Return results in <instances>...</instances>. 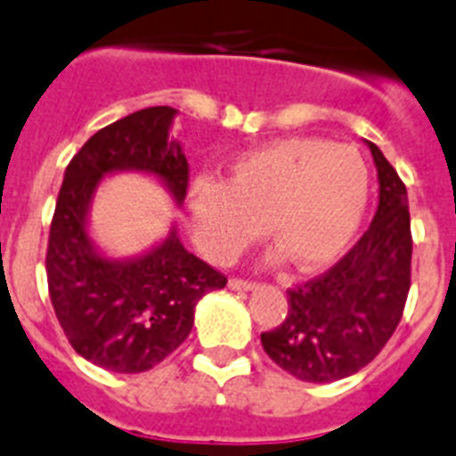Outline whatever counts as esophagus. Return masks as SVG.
Instances as JSON below:
<instances>
[{
  "instance_id": "34e87169",
  "label": "esophagus",
  "mask_w": 456,
  "mask_h": 456,
  "mask_svg": "<svg viewBox=\"0 0 456 456\" xmlns=\"http://www.w3.org/2000/svg\"><path fill=\"white\" fill-rule=\"evenodd\" d=\"M256 283L248 281V279H240V276H232L231 281H228V288H232V290H251Z\"/></svg>"
}]
</instances>
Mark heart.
<instances>
[{
	"mask_svg": "<svg viewBox=\"0 0 456 456\" xmlns=\"http://www.w3.org/2000/svg\"><path fill=\"white\" fill-rule=\"evenodd\" d=\"M369 170L360 151L321 138H283L231 163L224 182L189 193L200 248L231 263L263 235L299 270L339 258L367 208Z\"/></svg>",
	"mask_w": 456,
	"mask_h": 456,
	"instance_id": "heart-1",
	"label": "heart"
}]
</instances>
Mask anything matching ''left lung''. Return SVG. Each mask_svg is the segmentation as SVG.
<instances>
[{
  "label": "left lung",
  "instance_id": "1",
  "mask_svg": "<svg viewBox=\"0 0 456 456\" xmlns=\"http://www.w3.org/2000/svg\"><path fill=\"white\" fill-rule=\"evenodd\" d=\"M379 168V212L330 270L288 288V316L260 334L272 362L306 383L367 367L395 334L411 290V214L402 177L369 142Z\"/></svg>",
  "mask_w": 456,
  "mask_h": 456
}]
</instances>
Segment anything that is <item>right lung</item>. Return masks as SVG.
<instances>
[{
    "instance_id": "obj_1",
    "label": "right lung",
    "mask_w": 456,
    "mask_h": 456,
    "mask_svg": "<svg viewBox=\"0 0 456 456\" xmlns=\"http://www.w3.org/2000/svg\"><path fill=\"white\" fill-rule=\"evenodd\" d=\"M175 112L145 108L96 131L66 166L50 221L45 274L54 316L77 355L108 371L140 373L166 360L189 337L198 299L228 283L175 232L142 258L112 263L85 231L92 193L112 170L154 173L184 200L189 163L168 134Z\"/></svg>"
}]
</instances>
